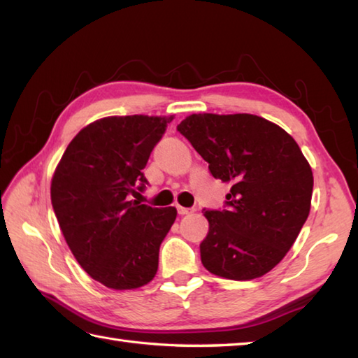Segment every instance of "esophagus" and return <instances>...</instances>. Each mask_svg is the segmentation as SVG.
<instances>
[{
	"label": "esophagus",
	"instance_id": "1",
	"mask_svg": "<svg viewBox=\"0 0 358 358\" xmlns=\"http://www.w3.org/2000/svg\"><path fill=\"white\" fill-rule=\"evenodd\" d=\"M177 210H178V215H187V214H191V212H192V209L183 208V206H177Z\"/></svg>",
	"mask_w": 358,
	"mask_h": 358
}]
</instances>
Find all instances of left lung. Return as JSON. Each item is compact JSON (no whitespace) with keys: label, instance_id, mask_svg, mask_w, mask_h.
<instances>
[{"label":"left lung","instance_id":"1","mask_svg":"<svg viewBox=\"0 0 358 358\" xmlns=\"http://www.w3.org/2000/svg\"><path fill=\"white\" fill-rule=\"evenodd\" d=\"M212 177L231 183L224 208L204 209L201 263L229 280H252L283 260L309 215L314 177L299 144L250 113H194L177 126Z\"/></svg>","mask_w":358,"mask_h":358}]
</instances>
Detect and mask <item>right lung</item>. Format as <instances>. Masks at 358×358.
I'll list each match as a JSON object with an SVG mask.
<instances>
[{"instance_id":"1","label":"right lung","mask_w":358,"mask_h":358,"mask_svg":"<svg viewBox=\"0 0 358 358\" xmlns=\"http://www.w3.org/2000/svg\"><path fill=\"white\" fill-rule=\"evenodd\" d=\"M173 117H106L69 143L52 178L50 199L80 266L117 291L155 277L159 245L175 208H152L131 196L148 185L143 169Z\"/></svg>"}]
</instances>
